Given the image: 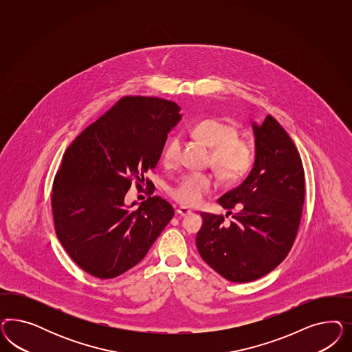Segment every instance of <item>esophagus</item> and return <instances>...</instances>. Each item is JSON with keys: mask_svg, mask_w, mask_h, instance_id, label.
<instances>
[{"mask_svg": "<svg viewBox=\"0 0 352 352\" xmlns=\"http://www.w3.org/2000/svg\"><path fill=\"white\" fill-rule=\"evenodd\" d=\"M177 213L179 214L181 217H187L188 214L192 213L191 209H188V208H186V206H179L178 209H177Z\"/></svg>", "mask_w": 352, "mask_h": 352, "instance_id": "obj_1", "label": "esophagus"}]
</instances>
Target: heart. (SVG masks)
<instances>
[{
  "instance_id": "heart-1",
  "label": "heart",
  "mask_w": 352,
  "mask_h": 352,
  "mask_svg": "<svg viewBox=\"0 0 352 352\" xmlns=\"http://www.w3.org/2000/svg\"><path fill=\"white\" fill-rule=\"evenodd\" d=\"M192 133L199 142L212 148V166L226 181H236L250 169L252 152L246 143L239 139V130L232 124L221 118H205L196 124ZM179 138L170 139L164 151L165 164H175L179 159ZM214 187L212 177L188 174L171 188L170 195L178 203L197 206L203 203L206 195L213 191Z\"/></svg>"
}]
</instances>
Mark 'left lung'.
Wrapping results in <instances>:
<instances>
[{"label":"left lung","mask_w":352,"mask_h":352,"mask_svg":"<svg viewBox=\"0 0 352 352\" xmlns=\"http://www.w3.org/2000/svg\"><path fill=\"white\" fill-rule=\"evenodd\" d=\"M254 133V165L245 181L218 203L236 210L224 226L222 215L201 213L196 246L221 276L249 283L278 266L294 243L305 201V171L292 138L267 115Z\"/></svg>","instance_id":"1"}]
</instances>
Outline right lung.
I'll return each mask as SVG.
<instances>
[{"instance_id": "right-lung-1", "label": "right lung", "mask_w": 352, "mask_h": 352, "mask_svg": "<svg viewBox=\"0 0 352 352\" xmlns=\"http://www.w3.org/2000/svg\"><path fill=\"white\" fill-rule=\"evenodd\" d=\"M179 111L160 98L125 96L65 151L52 195L55 231L91 276L112 278L138 265L170 222L174 209L164 199L131 210L137 201L129 206L125 195L156 168Z\"/></svg>"}]
</instances>
